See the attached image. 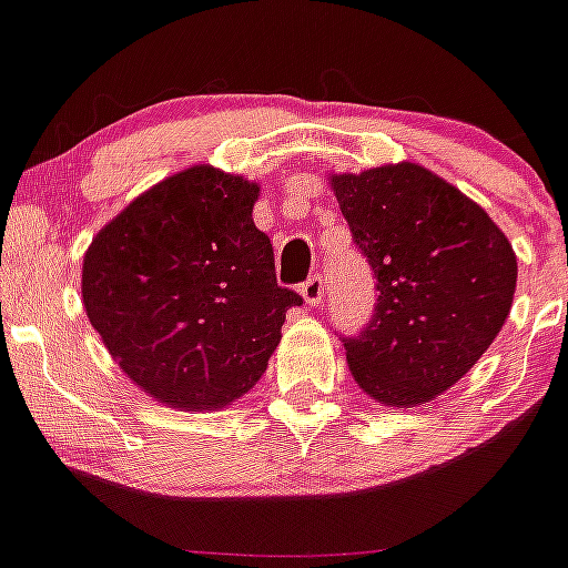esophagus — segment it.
I'll return each instance as SVG.
<instances>
[{"label": "esophagus", "instance_id": "1", "mask_svg": "<svg viewBox=\"0 0 568 568\" xmlns=\"http://www.w3.org/2000/svg\"><path fill=\"white\" fill-rule=\"evenodd\" d=\"M302 296H305V302L311 307H318L321 300H324V277L321 274H313V277H307L305 283H302Z\"/></svg>", "mask_w": 568, "mask_h": 568}]
</instances>
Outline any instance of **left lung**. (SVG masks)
<instances>
[{
  "mask_svg": "<svg viewBox=\"0 0 568 568\" xmlns=\"http://www.w3.org/2000/svg\"><path fill=\"white\" fill-rule=\"evenodd\" d=\"M332 189L379 291L368 324L341 337L348 368L379 404L432 400L506 324L517 255L480 205L417 164L335 175Z\"/></svg>",
  "mask_w": 568,
  "mask_h": 568,
  "instance_id": "1",
  "label": "left lung"
}]
</instances>
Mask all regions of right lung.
I'll return each mask as SVG.
<instances>
[{"instance_id": "1", "label": "right lung", "mask_w": 568, "mask_h": 568, "mask_svg": "<svg viewBox=\"0 0 568 568\" xmlns=\"http://www.w3.org/2000/svg\"><path fill=\"white\" fill-rule=\"evenodd\" d=\"M255 183L197 164L156 183L93 239L90 324L131 382L186 412L242 398L266 371L296 291L252 222Z\"/></svg>"}]
</instances>
